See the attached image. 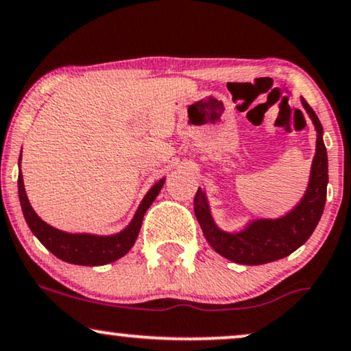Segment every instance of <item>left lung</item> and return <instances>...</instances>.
I'll return each instance as SVG.
<instances>
[{
  "instance_id": "8db88e82",
  "label": "left lung",
  "mask_w": 351,
  "mask_h": 351,
  "mask_svg": "<svg viewBox=\"0 0 351 351\" xmlns=\"http://www.w3.org/2000/svg\"><path fill=\"white\" fill-rule=\"evenodd\" d=\"M301 103L314 124L317 141L309 184L301 202L291 213L278 219H253L245 226V229L227 232L214 221L204 189L199 188L194 196V214L206 240L219 255L234 263L265 265L285 258L307 242L322 217L328 183V160L324 143V129L317 114L307 104V101L301 98Z\"/></svg>"
}]
</instances>
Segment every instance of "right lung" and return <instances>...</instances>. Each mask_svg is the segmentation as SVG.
Returning <instances> with one entry per match:
<instances>
[{
  "label": "right lung",
  "instance_id": "right-lung-1",
  "mask_svg": "<svg viewBox=\"0 0 351 351\" xmlns=\"http://www.w3.org/2000/svg\"><path fill=\"white\" fill-rule=\"evenodd\" d=\"M165 180H158L149 189V193L143 196L137 210H135L132 221L128 227L112 235H96V234H71V232H63L60 229L49 226L47 222L42 221L37 216L36 210L32 209L31 202L27 199L26 188H24L23 173H21V155H19V176H18V193L21 201V209H23L24 219H26L29 229L39 242L52 252L57 258H60L71 265H83V267H99V265H108L112 261L122 258L130 248L134 247L135 240L141 232L143 216L147 209L150 208L152 202L158 196L160 189L163 188Z\"/></svg>",
  "mask_w": 351,
  "mask_h": 351
}]
</instances>
